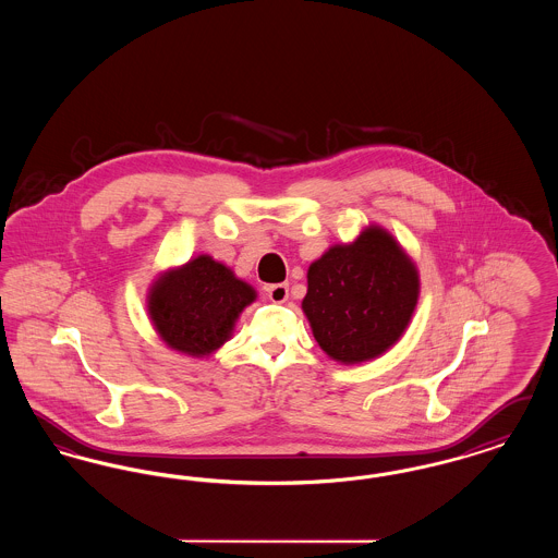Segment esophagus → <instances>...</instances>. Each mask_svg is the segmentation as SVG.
Listing matches in <instances>:
<instances>
[{"label":"esophagus","instance_id":"1","mask_svg":"<svg viewBox=\"0 0 558 558\" xmlns=\"http://www.w3.org/2000/svg\"><path fill=\"white\" fill-rule=\"evenodd\" d=\"M267 296L274 301V303H284L289 299V284H269L266 289Z\"/></svg>","mask_w":558,"mask_h":558}]
</instances>
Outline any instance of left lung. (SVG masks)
<instances>
[{
	"instance_id": "left-lung-1",
	"label": "left lung",
	"mask_w": 558,
	"mask_h": 558,
	"mask_svg": "<svg viewBox=\"0 0 558 558\" xmlns=\"http://www.w3.org/2000/svg\"><path fill=\"white\" fill-rule=\"evenodd\" d=\"M416 301V267L391 234L371 226L310 266L303 312L332 360L360 364L398 341Z\"/></svg>"
}]
</instances>
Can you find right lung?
Here are the masks:
<instances>
[{
  "instance_id": "obj_1",
  "label": "right lung",
  "mask_w": 558,
  "mask_h": 558,
  "mask_svg": "<svg viewBox=\"0 0 558 558\" xmlns=\"http://www.w3.org/2000/svg\"><path fill=\"white\" fill-rule=\"evenodd\" d=\"M255 291L209 255L162 274L148 296L160 339L187 355H209L223 345Z\"/></svg>"
}]
</instances>
